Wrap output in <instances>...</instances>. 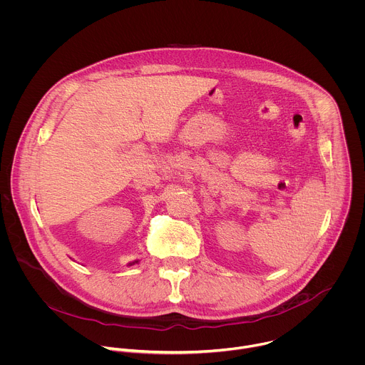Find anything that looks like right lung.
Here are the masks:
<instances>
[{"label": "right lung", "mask_w": 365, "mask_h": 365, "mask_svg": "<svg viewBox=\"0 0 365 365\" xmlns=\"http://www.w3.org/2000/svg\"><path fill=\"white\" fill-rule=\"evenodd\" d=\"M135 263H138V262H133V263H129V266H133Z\"/></svg>", "instance_id": "right-lung-1"}]
</instances>
